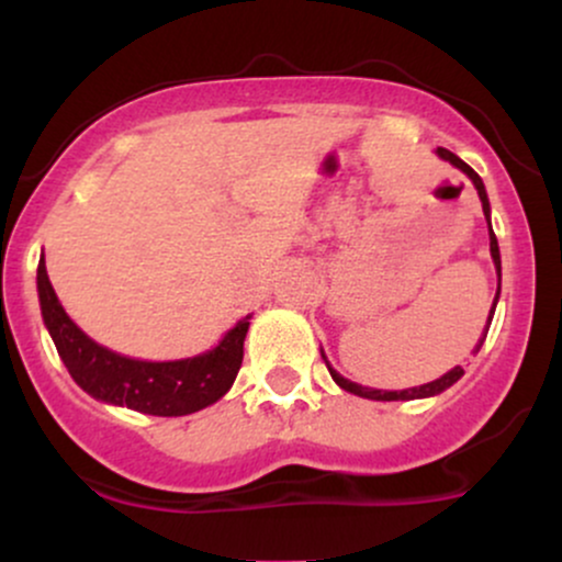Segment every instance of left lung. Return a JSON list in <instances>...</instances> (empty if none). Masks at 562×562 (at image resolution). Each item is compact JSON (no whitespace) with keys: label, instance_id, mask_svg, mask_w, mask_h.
<instances>
[{"label":"left lung","instance_id":"1","mask_svg":"<svg viewBox=\"0 0 562 562\" xmlns=\"http://www.w3.org/2000/svg\"><path fill=\"white\" fill-rule=\"evenodd\" d=\"M436 153H438V156H441L443 160H449L451 166H457V169H460L462 173H468V177H470V182H473V184H475V190H479V198H481V205H483V216H486V222H488V248H492V259H494L496 274H499V282H502L499 245H496V235H494V229H492V218H488V214H492V209H488L486 187H483V182H481V177H479V173H475L473 169H470V166L465 164V160H462V158H457L454 153H449L447 147H438ZM496 301H499V290H496L494 308H496ZM494 308H492V312H488V325H492ZM486 333H488V327H486V330H483V338L479 340V344H475V351H481L483 340H486ZM475 351H473V353H475ZM322 357H325V353H322ZM325 362H327V359H325ZM327 370H330L333 380H335V383H338L340 389H344V391H348V393H357V396H362V398H375V402H412V398L436 396V393L447 391L449 385H454L457 380H460L462 375H465V370H462V367H454V370H449L447 375H441V378H438V380H434V383H425V385H420V389H404V391H380V389H364V385H359V383H351V380H346L344 375H340V372H335L333 367H330V362H327Z\"/></svg>","mask_w":562,"mask_h":562}]
</instances>
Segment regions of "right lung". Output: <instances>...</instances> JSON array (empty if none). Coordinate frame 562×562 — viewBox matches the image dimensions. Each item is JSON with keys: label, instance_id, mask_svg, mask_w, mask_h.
Here are the masks:
<instances>
[{"label": "right lung", "instance_id": "add662e5", "mask_svg": "<svg viewBox=\"0 0 562 562\" xmlns=\"http://www.w3.org/2000/svg\"><path fill=\"white\" fill-rule=\"evenodd\" d=\"M36 288L44 325L53 335L63 364L68 367L70 378L100 402L128 406L145 415L182 417L218 402L240 372L243 340L250 314L237 322L216 348L200 357L177 359V362H142L94 344L76 327V322L57 301L44 256L36 272Z\"/></svg>", "mask_w": 562, "mask_h": 562}]
</instances>
